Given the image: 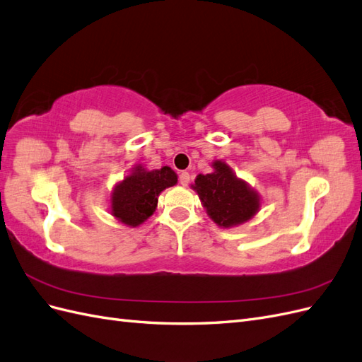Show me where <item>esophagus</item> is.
Returning <instances> with one entry per match:
<instances>
[{
    "instance_id": "34e87169",
    "label": "esophagus",
    "mask_w": 362,
    "mask_h": 362,
    "mask_svg": "<svg viewBox=\"0 0 362 362\" xmlns=\"http://www.w3.org/2000/svg\"><path fill=\"white\" fill-rule=\"evenodd\" d=\"M189 180H191V175H189V173H187V171L180 173V175H179V182H180V185H183V187H187V185L189 183Z\"/></svg>"
}]
</instances>
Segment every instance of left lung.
Instances as JSON below:
<instances>
[{
	"mask_svg": "<svg viewBox=\"0 0 362 362\" xmlns=\"http://www.w3.org/2000/svg\"><path fill=\"white\" fill-rule=\"evenodd\" d=\"M214 173L199 174L192 189L212 221L220 227H233L253 218L259 211V195L249 183L238 179L223 160L212 163Z\"/></svg>",
	"mask_w": 362,
	"mask_h": 362,
	"instance_id": "1",
	"label": "left lung"
}]
</instances>
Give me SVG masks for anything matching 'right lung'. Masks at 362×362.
Masks as SVG:
<instances>
[{"label":"right lung","mask_w":362,"mask_h":362,"mask_svg":"<svg viewBox=\"0 0 362 362\" xmlns=\"http://www.w3.org/2000/svg\"><path fill=\"white\" fill-rule=\"evenodd\" d=\"M177 183V174L170 167L146 170L136 165L110 195V214L122 224L136 227L153 215L159 194Z\"/></svg>","instance_id":"1"}]
</instances>
